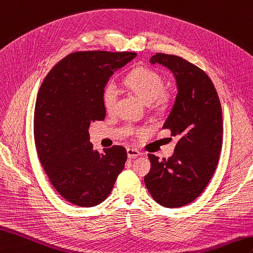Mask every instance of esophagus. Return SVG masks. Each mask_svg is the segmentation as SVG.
Returning a JSON list of instances; mask_svg holds the SVG:
<instances>
[{
  "label": "esophagus",
  "mask_w": 253,
  "mask_h": 253,
  "mask_svg": "<svg viewBox=\"0 0 253 253\" xmlns=\"http://www.w3.org/2000/svg\"><path fill=\"white\" fill-rule=\"evenodd\" d=\"M140 152L138 150L134 149H127V155L129 158H136L138 156H140Z\"/></svg>",
  "instance_id": "esophagus-1"
}]
</instances>
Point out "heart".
<instances>
[{
  "label": "heart",
  "instance_id": "obj_1",
  "mask_svg": "<svg viewBox=\"0 0 253 253\" xmlns=\"http://www.w3.org/2000/svg\"><path fill=\"white\" fill-rule=\"evenodd\" d=\"M125 85L145 102H150V107L153 109H162L169 102V95L163 90V76L152 69L140 67L132 70L126 76ZM116 99V87L113 83H109L102 91V104L107 112H112L114 110ZM134 132L144 133L145 128L136 129Z\"/></svg>",
  "mask_w": 253,
  "mask_h": 253
}]
</instances>
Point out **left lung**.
<instances>
[{
    "label": "left lung",
    "instance_id": "1",
    "mask_svg": "<svg viewBox=\"0 0 253 253\" xmlns=\"http://www.w3.org/2000/svg\"><path fill=\"white\" fill-rule=\"evenodd\" d=\"M151 63L163 64L174 74L178 93L163 128L179 141L168 160L148 154L151 170L144 182L156 203L178 208L201 195L218 166L223 140L221 103L209 76L195 64L162 52L152 57Z\"/></svg>",
    "mask_w": 253,
    "mask_h": 253
}]
</instances>
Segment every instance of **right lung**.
I'll return each mask as SVG.
<instances>
[{"instance_id": "obj_1", "label": "right lung", "mask_w": 253, "mask_h": 253, "mask_svg": "<svg viewBox=\"0 0 253 253\" xmlns=\"http://www.w3.org/2000/svg\"><path fill=\"white\" fill-rule=\"evenodd\" d=\"M136 56L75 51L58 62L40 87L33 123L39 160L58 194L75 206L105 201L124 169V146L93 151L88 127L105 119L102 91L109 79Z\"/></svg>"}]
</instances>
